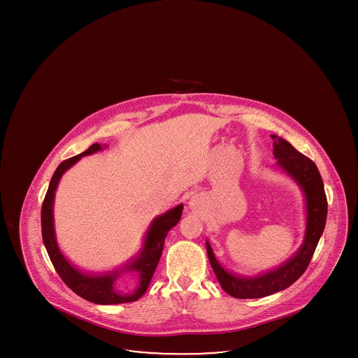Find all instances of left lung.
<instances>
[{"label": "left lung", "instance_id": "obj_1", "mask_svg": "<svg viewBox=\"0 0 358 358\" xmlns=\"http://www.w3.org/2000/svg\"><path fill=\"white\" fill-rule=\"evenodd\" d=\"M271 138L273 139V155L278 158V165L305 192L306 234L301 250L289 262L270 273H262L255 278H243L225 271L206 241L208 257L222 289L238 299L263 298L287 289L298 280L311 262L326 224L327 199L324 194V181L317 165L308 157L299 153L286 139L278 136H271Z\"/></svg>", "mask_w": 358, "mask_h": 358}]
</instances>
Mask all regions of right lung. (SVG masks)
<instances>
[{
  "label": "right lung",
  "mask_w": 358,
  "mask_h": 358,
  "mask_svg": "<svg viewBox=\"0 0 358 358\" xmlns=\"http://www.w3.org/2000/svg\"><path fill=\"white\" fill-rule=\"evenodd\" d=\"M101 149L102 148L99 143H94L83 153L78 154L72 158L63 161L57 166V169L52 176L50 187H48L47 194L43 201V206H41V235H43L44 245L47 248V252L50 255L56 273H59L62 280L73 292H76L79 296H82L83 299H87L92 303H99V305L127 303V302L138 301L146 292V289L150 285V280L153 278L154 271L158 266L161 254H162L165 238L171 228L180 222L184 206L182 204L178 205L171 210H168L165 215L153 220L148 234H146V238H145L143 251L141 252V255L136 260L123 268L126 271H136L138 273L139 286L133 294L122 295L114 289V282L120 271L107 273L102 276H91V275H85V273L78 271L73 266H71L69 260L60 252L56 238H55L53 215H52L53 197H55V190H56V187H57L59 180L63 176V173L69 169L75 162H78L83 155L95 153Z\"/></svg>",
  "instance_id": "right-lung-1"
}]
</instances>
